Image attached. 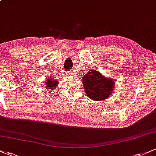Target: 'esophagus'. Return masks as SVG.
<instances>
[{"mask_svg": "<svg viewBox=\"0 0 156 156\" xmlns=\"http://www.w3.org/2000/svg\"><path fill=\"white\" fill-rule=\"evenodd\" d=\"M69 74H70V73H69Z\"/></svg>", "mask_w": 156, "mask_h": 156, "instance_id": "obj_1", "label": "esophagus"}]
</instances>
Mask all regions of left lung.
<instances>
[{
  "label": "left lung",
  "mask_w": 156,
  "mask_h": 156,
  "mask_svg": "<svg viewBox=\"0 0 156 156\" xmlns=\"http://www.w3.org/2000/svg\"><path fill=\"white\" fill-rule=\"evenodd\" d=\"M82 80L87 96L97 101H104L110 97L115 86L114 80L107 78L94 69L89 70Z\"/></svg>",
  "instance_id": "1"
}]
</instances>
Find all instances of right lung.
I'll return each instance as SVG.
<instances>
[{
  "mask_svg": "<svg viewBox=\"0 0 156 156\" xmlns=\"http://www.w3.org/2000/svg\"><path fill=\"white\" fill-rule=\"evenodd\" d=\"M46 85H47V88H49L50 90H51V89H55L56 88L57 85H58V81H57L56 80H55V78H51V77L50 78H48L47 80H46V82H45Z\"/></svg>",
  "mask_w": 156,
  "mask_h": 156,
  "instance_id": "add662e5",
  "label": "right lung"
}]
</instances>
